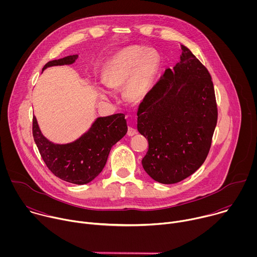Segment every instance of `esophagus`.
Instances as JSON below:
<instances>
[{
  "instance_id": "esophagus-1",
  "label": "esophagus",
  "mask_w": 257,
  "mask_h": 257,
  "mask_svg": "<svg viewBox=\"0 0 257 257\" xmlns=\"http://www.w3.org/2000/svg\"><path fill=\"white\" fill-rule=\"evenodd\" d=\"M137 133V130L135 128H132V127H128V131H127V135L128 136H133Z\"/></svg>"
}]
</instances>
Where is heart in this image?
<instances>
[{"label": "heart", "mask_w": 257, "mask_h": 257, "mask_svg": "<svg viewBox=\"0 0 257 257\" xmlns=\"http://www.w3.org/2000/svg\"><path fill=\"white\" fill-rule=\"evenodd\" d=\"M161 66V59L154 51H145L139 47L126 48L113 56L103 72V81L109 88L125 86L128 100L138 102L150 92ZM100 98H113L111 91L97 88Z\"/></svg>", "instance_id": "b5f03b06"}]
</instances>
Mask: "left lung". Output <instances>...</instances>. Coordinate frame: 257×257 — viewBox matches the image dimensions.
Returning a JSON list of instances; mask_svg holds the SVG:
<instances>
[{
	"label": "left lung",
	"mask_w": 257,
	"mask_h": 257,
	"mask_svg": "<svg viewBox=\"0 0 257 257\" xmlns=\"http://www.w3.org/2000/svg\"><path fill=\"white\" fill-rule=\"evenodd\" d=\"M137 111V129L149 140L142 167L155 181L174 184L204 163L217 121L207 69L185 46Z\"/></svg>",
	"instance_id": "8db88e82"
}]
</instances>
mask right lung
<instances>
[{
	"mask_svg": "<svg viewBox=\"0 0 257 257\" xmlns=\"http://www.w3.org/2000/svg\"><path fill=\"white\" fill-rule=\"evenodd\" d=\"M78 55L50 61L48 67L71 65ZM124 114L97 118L91 127L75 141L58 144L50 141L42 133L36 118L32 120V134L40 154L49 170L58 178L83 185L91 182L102 171L112 146L127 133Z\"/></svg>",
	"mask_w": 257,
	"mask_h": 257,
	"instance_id": "1",
	"label": "right lung"
}]
</instances>
